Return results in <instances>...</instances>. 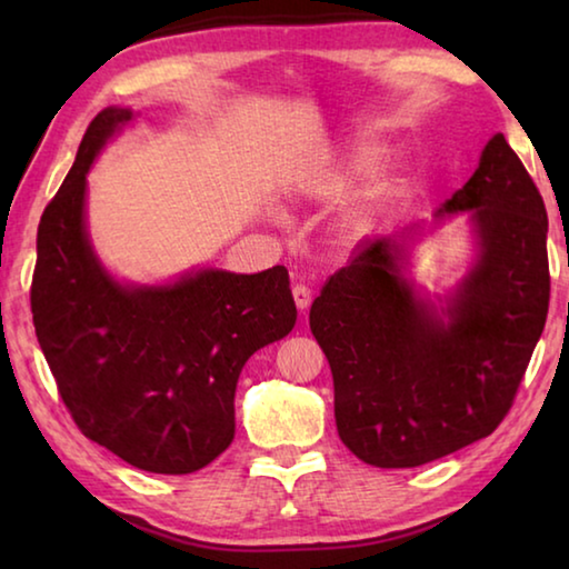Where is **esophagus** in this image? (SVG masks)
<instances>
[{
  "label": "esophagus",
  "instance_id": "34e87169",
  "mask_svg": "<svg viewBox=\"0 0 569 569\" xmlns=\"http://www.w3.org/2000/svg\"><path fill=\"white\" fill-rule=\"evenodd\" d=\"M291 293H293V301H296V308L298 311H306L308 306H311V288H308L306 283H293V288H291Z\"/></svg>",
  "mask_w": 569,
  "mask_h": 569
}]
</instances>
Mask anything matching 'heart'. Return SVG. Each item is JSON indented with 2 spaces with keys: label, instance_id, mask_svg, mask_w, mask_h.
Segmentation results:
<instances>
[{
  "label": "heart",
  "instance_id": "1",
  "mask_svg": "<svg viewBox=\"0 0 569 569\" xmlns=\"http://www.w3.org/2000/svg\"><path fill=\"white\" fill-rule=\"evenodd\" d=\"M381 158V148L377 142H356V146L346 148L339 152L329 166L321 172V188L326 192H341L346 186H351L353 180H361L363 176L377 168ZM393 196L391 180H377L373 186L363 192L359 200L346 208L341 230L349 240H356L369 233L377 226V220L383 216L389 200Z\"/></svg>",
  "mask_w": 569,
  "mask_h": 569
}]
</instances>
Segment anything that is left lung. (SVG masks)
Wrapping results in <instances>:
<instances>
[{
	"label": "left lung",
	"instance_id": "left-lung-1",
	"mask_svg": "<svg viewBox=\"0 0 569 569\" xmlns=\"http://www.w3.org/2000/svg\"><path fill=\"white\" fill-rule=\"evenodd\" d=\"M465 210L479 256L441 313L401 276L397 238L356 248L308 313L333 373L336 429L366 465L419 467L492 435L542 336L547 210L502 132L439 216Z\"/></svg>",
	"mask_w": 569,
	"mask_h": 569
}]
</instances>
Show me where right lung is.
Listing matches in <instances>:
<instances>
[{"mask_svg":"<svg viewBox=\"0 0 569 569\" xmlns=\"http://www.w3.org/2000/svg\"><path fill=\"white\" fill-rule=\"evenodd\" d=\"M132 110L90 122L37 230L32 321L57 391L84 437L156 475H190L236 435V383L258 349L293 329L288 271L218 268L170 286L104 271L84 228L88 170Z\"/></svg>","mask_w":569,"mask_h":569,"instance_id":"right-lung-1","label":"right lung"}]
</instances>
